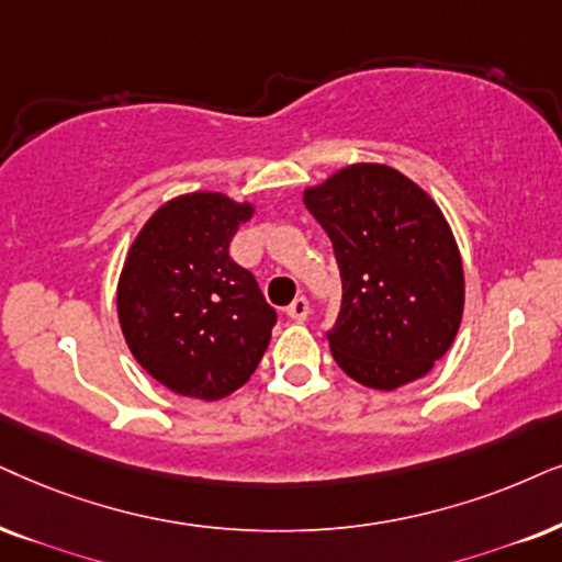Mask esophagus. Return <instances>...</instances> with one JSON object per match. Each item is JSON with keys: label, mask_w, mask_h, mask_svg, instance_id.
Listing matches in <instances>:
<instances>
[{"label": "esophagus", "mask_w": 562, "mask_h": 562, "mask_svg": "<svg viewBox=\"0 0 562 562\" xmlns=\"http://www.w3.org/2000/svg\"><path fill=\"white\" fill-rule=\"evenodd\" d=\"M308 314H311V305H308V297H303V295H297L293 303L288 305V316L293 318V322H305V318H308Z\"/></svg>", "instance_id": "1"}]
</instances>
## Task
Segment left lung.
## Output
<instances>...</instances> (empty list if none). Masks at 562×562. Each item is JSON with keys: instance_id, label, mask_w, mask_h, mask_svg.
Instances as JSON below:
<instances>
[{"instance_id": "left-lung-1", "label": "left lung", "mask_w": 562, "mask_h": 562, "mask_svg": "<svg viewBox=\"0 0 562 562\" xmlns=\"http://www.w3.org/2000/svg\"><path fill=\"white\" fill-rule=\"evenodd\" d=\"M303 202L342 277L326 331L337 366L381 392L420 379L451 347L464 311L459 248L436 202L400 170L371 162L339 170Z\"/></svg>"}]
</instances>
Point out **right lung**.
<instances>
[{
    "label": "right lung",
    "mask_w": 562,
    "mask_h": 562,
    "mask_svg": "<svg viewBox=\"0 0 562 562\" xmlns=\"http://www.w3.org/2000/svg\"><path fill=\"white\" fill-rule=\"evenodd\" d=\"M251 204L199 191L162 204L134 240L119 280V322L137 363L170 392L215 402L244 386L277 311L231 240Z\"/></svg>",
    "instance_id": "obj_1"
}]
</instances>
